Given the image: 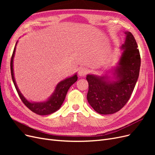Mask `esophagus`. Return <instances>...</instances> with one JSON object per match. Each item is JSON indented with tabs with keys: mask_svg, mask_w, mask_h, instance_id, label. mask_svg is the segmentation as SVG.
Masks as SVG:
<instances>
[{
	"mask_svg": "<svg viewBox=\"0 0 155 155\" xmlns=\"http://www.w3.org/2000/svg\"><path fill=\"white\" fill-rule=\"evenodd\" d=\"M87 72H88V71H87V68H79V72H78L79 76L84 77L85 76H86V74H87Z\"/></svg>",
	"mask_w": 155,
	"mask_h": 155,
	"instance_id": "esophagus-1",
	"label": "esophagus"
}]
</instances>
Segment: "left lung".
Masks as SVG:
<instances>
[{"mask_svg": "<svg viewBox=\"0 0 155 155\" xmlns=\"http://www.w3.org/2000/svg\"><path fill=\"white\" fill-rule=\"evenodd\" d=\"M125 34V40L120 48L123 51L112 70V79L107 74L103 76L88 74L86 78L88 104L101 114H111L122 109L132 94L139 76L141 59L137 41L130 32Z\"/></svg>", "mask_w": 155, "mask_h": 155, "instance_id": "1", "label": "left lung"}]
</instances>
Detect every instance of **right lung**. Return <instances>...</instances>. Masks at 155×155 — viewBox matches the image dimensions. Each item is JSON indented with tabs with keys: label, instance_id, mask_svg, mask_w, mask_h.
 <instances>
[{
	"label": "right lung",
	"instance_id": "obj_1",
	"mask_svg": "<svg viewBox=\"0 0 155 155\" xmlns=\"http://www.w3.org/2000/svg\"><path fill=\"white\" fill-rule=\"evenodd\" d=\"M17 43L18 41H17L15 48H14L13 51V54L11 59L10 67L12 80L14 83V85L15 87L18 96H19L22 101L24 103V104L32 112H35V114L39 115H48L51 113H54V112L60 109V107H61L65 99V97H66L68 89L78 80L77 74H74L72 77L66 78L64 79V80L59 82L58 85H56L54 93L46 101L43 102L29 101L28 100H27L26 99L24 96L22 94V93L20 92L19 89H18L16 84L15 78H14L13 58L14 56H15L16 46Z\"/></svg>",
	"mask_w": 155,
	"mask_h": 155
}]
</instances>
